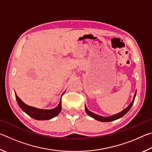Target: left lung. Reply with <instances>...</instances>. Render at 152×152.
<instances>
[{
  "label": "left lung",
  "mask_w": 152,
  "mask_h": 152,
  "mask_svg": "<svg viewBox=\"0 0 152 152\" xmlns=\"http://www.w3.org/2000/svg\"><path fill=\"white\" fill-rule=\"evenodd\" d=\"M135 95H136V92L134 94V96H133V99L132 102V103H131L129 106L125 109L123 110H122L121 112H120L119 113H117V114H115V115H111V116H109V117H102L101 116V115H96L94 113H92L88 110V109H87L86 106L85 105V110L87 114H88L90 117H91L92 118H94V119H96L97 121H101V122H110V121H115V120H117L118 119H119V118H121L122 117L124 116V115L127 113L129 110H130L131 108H132V105L133 104V102H134V100H135Z\"/></svg>",
  "instance_id": "obj_1"
}]
</instances>
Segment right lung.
Listing matches in <instances>:
<instances>
[{"mask_svg": "<svg viewBox=\"0 0 152 152\" xmlns=\"http://www.w3.org/2000/svg\"><path fill=\"white\" fill-rule=\"evenodd\" d=\"M17 103L20 109L31 118L36 120H49L55 117L60 113L61 109V101L59 102V104L54 109H40L37 108L29 106L24 103L19 97L15 93Z\"/></svg>", "mask_w": 152, "mask_h": 152, "instance_id": "add662e5", "label": "right lung"}]
</instances>
